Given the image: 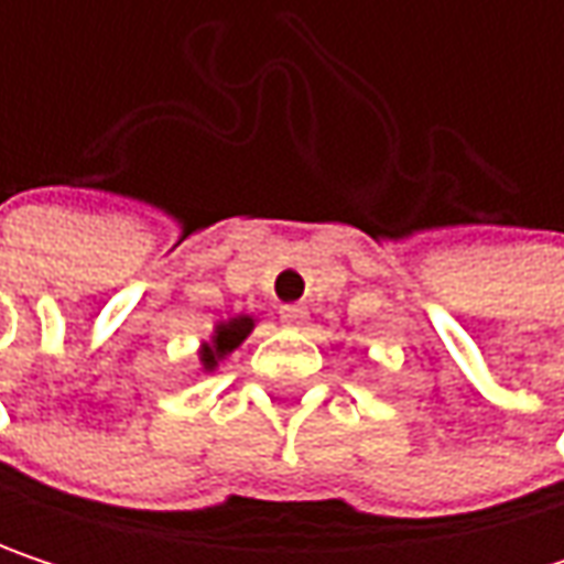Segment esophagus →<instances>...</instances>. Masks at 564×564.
<instances>
[{
  "label": "esophagus",
  "mask_w": 564,
  "mask_h": 564,
  "mask_svg": "<svg viewBox=\"0 0 564 564\" xmlns=\"http://www.w3.org/2000/svg\"><path fill=\"white\" fill-rule=\"evenodd\" d=\"M281 319L286 323V326L300 329V326H306L310 313H306V306H300V303H290V306H281Z\"/></svg>",
  "instance_id": "esophagus-1"
}]
</instances>
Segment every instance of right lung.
Here are the masks:
<instances>
[{
  "mask_svg": "<svg viewBox=\"0 0 564 564\" xmlns=\"http://www.w3.org/2000/svg\"><path fill=\"white\" fill-rule=\"evenodd\" d=\"M254 326H258V319L251 313H235L228 319H218L212 336L202 339V346H198V372H205V376L215 372L254 333Z\"/></svg>",
  "mask_w": 564,
  "mask_h": 564,
  "instance_id": "obj_1",
  "label": "right lung"
}]
</instances>
